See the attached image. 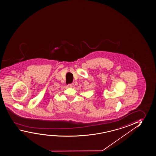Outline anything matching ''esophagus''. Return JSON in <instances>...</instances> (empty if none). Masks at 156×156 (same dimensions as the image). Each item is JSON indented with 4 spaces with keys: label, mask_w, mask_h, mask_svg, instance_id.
Wrapping results in <instances>:
<instances>
[{
    "label": "esophagus",
    "mask_w": 156,
    "mask_h": 156,
    "mask_svg": "<svg viewBox=\"0 0 156 156\" xmlns=\"http://www.w3.org/2000/svg\"><path fill=\"white\" fill-rule=\"evenodd\" d=\"M73 86H74V84L72 83V84H68V86L69 87H73Z\"/></svg>",
    "instance_id": "esophagus-1"
}]
</instances>
